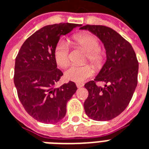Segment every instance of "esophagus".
<instances>
[{"label": "esophagus", "mask_w": 149, "mask_h": 149, "mask_svg": "<svg viewBox=\"0 0 149 149\" xmlns=\"http://www.w3.org/2000/svg\"><path fill=\"white\" fill-rule=\"evenodd\" d=\"M76 85H77V88H81V87H83V86H84V84L77 83V84H76Z\"/></svg>", "instance_id": "1"}]
</instances>
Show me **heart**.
Here are the masks:
<instances>
[{"label":"heart","instance_id":"1","mask_svg":"<svg viewBox=\"0 0 149 149\" xmlns=\"http://www.w3.org/2000/svg\"><path fill=\"white\" fill-rule=\"evenodd\" d=\"M72 43L75 47H80L86 51L85 61H88L96 69H100L104 63L105 55L100 49L98 38L89 33H78L72 37ZM54 58L61 68H65L69 64V47L61 41L54 47ZM92 66L86 64L81 66L72 65L65 72V78L69 81L82 83L93 75Z\"/></svg>","mask_w":149,"mask_h":149}]
</instances>
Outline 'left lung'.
<instances>
[{"label":"left lung","mask_w":149,"mask_h":149,"mask_svg":"<svg viewBox=\"0 0 149 149\" xmlns=\"http://www.w3.org/2000/svg\"><path fill=\"white\" fill-rule=\"evenodd\" d=\"M88 30L102 42L107 61L94 80L84 84L88 96L84 103L86 114L95 121H109L124 111L137 84L138 61L131 44L111 27L89 25ZM103 82L105 85H97Z\"/></svg>","instance_id":"left-lung-1"}]
</instances>
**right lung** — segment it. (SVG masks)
<instances>
[{
    "mask_svg": "<svg viewBox=\"0 0 149 149\" xmlns=\"http://www.w3.org/2000/svg\"><path fill=\"white\" fill-rule=\"evenodd\" d=\"M80 26L69 23L45 26L26 39L16 56L14 84L19 100L38 122H60L67 102L77 90L72 81L55 87L63 73L57 68L54 49L62 35Z\"/></svg>",
    "mask_w": 149,
    "mask_h": 149,
    "instance_id": "add662e5",
    "label": "right lung"
}]
</instances>
